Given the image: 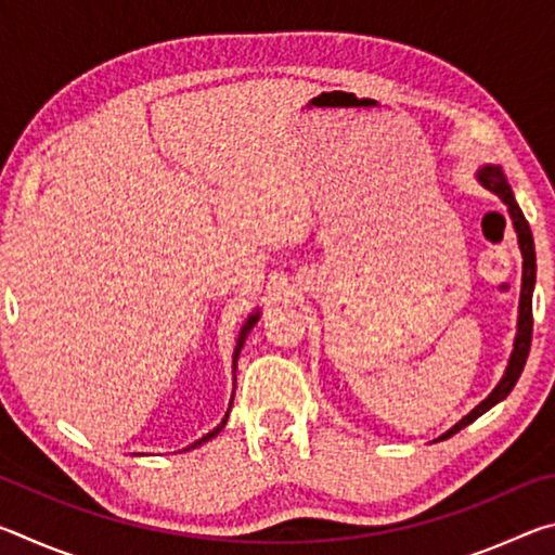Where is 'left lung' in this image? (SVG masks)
<instances>
[{"label": "left lung", "instance_id": "obj_1", "mask_svg": "<svg viewBox=\"0 0 555 555\" xmlns=\"http://www.w3.org/2000/svg\"><path fill=\"white\" fill-rule=\"evenodd\" d=\"M477 183L487 191L494 193L496 198H500L506 205V212H509V220H512V228L516 232V240H519V249H521V294H519V318H516V335H514V350L509 354V362H506V370L502 374V379L496 382V387L490 391V397L482 399L477 406L457 421V424L446 430L443 436L436 438V440H446L450 436H455L457 430H463L465 426L473 424L475 418H480L482 413L490 411L496 403L504 401L509 397V391L514 389V384L519 382L521 372H524V364H526V357H529L531 350V333H533V315H531V298H533V286H537V249H533V237H531V230H529V222H526L524 212L519 208V203H516L514 193H512V185L506 183V176L502 171V166H494V164H485L477 168Z\"/></svg>", "mask_w": 555, "mask_h": 555}]
</instances>
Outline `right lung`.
<instances>
[{
	"instance_id": "obj_1",
	"label": "right lung",
	"mask_w": 555,
	"mask_h": 555,
	"mask_svg": "<svg viewBox=\"0 0 555 555\" xmlns=\"http://www.w3.org/2000/svg\"><path fill=\"white\" fill-rule=\"evenodd\" d=\"M259 315H261V311H259V308H257V311H255V313H249V315H247V321H244V325H242V331H240V335H237V345H234V354H232V372H234V370H237V360H240V352H242V347H244V340H247V335H249V331H251V327H255V325H257V321H259ZM232 399H234V393H232ZM230 409H232V401H230ZM230 409H228V413H224V418L220 421V424H218V426H215V428L210 430V434H205L203 438H198V440H195V443H193V446H188V448H183V450H193V448H198V446H203V443H208V440H210V438H215V436H218V434H220V430L224 428V424H228V418H230Z\"/></svg>"
}]
</instances>
